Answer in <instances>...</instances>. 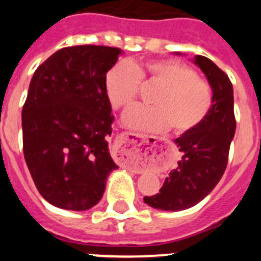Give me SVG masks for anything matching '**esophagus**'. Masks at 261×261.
I'll return each instance as SVG.
<instances>
[{"instance_id": "1", "label": "esophagus", "mask_w": 261, "mask_h": 261, "mask_svg": "<svg viewBox=\"0 0 261 261\" xmlns=\"http://www.w3.org/2000/svg\"><path fill=\"white\" fill-rule=\"evenodd\" d=\"M119 141L121 142H130V141H140V145L141 142L145 141V136L141 135H135V133H123V135L119 137ZM120 163H126L125 159H120Z\"/></svg>"}]
</instances>
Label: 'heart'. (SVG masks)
<instances>
[{
	"instance_id": "heart-1",
	"label": "heart",
	"mask_w": 261,
	"mask_h": 261,
	"mask_svg": "<svg viewBox=\"0 0 261 261\" xmlns=\"http://www.w3.org/2000/svg\"><path fill=\"white\" fill-rule=\"evenodd\" d=\"M140 80L156 85L153 106H135L124 112V126L141 132H165L171 126L176 135L190 132L205 120L213 105V91L195 70L174 60L149 61L142 65L119 62L107 71L105 90L115 108L132 105Z\"/></svg>"
}]
</instances>
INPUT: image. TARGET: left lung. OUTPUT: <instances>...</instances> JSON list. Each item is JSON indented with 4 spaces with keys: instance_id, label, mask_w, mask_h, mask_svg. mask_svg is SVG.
Returning a JSON list of instances; mask_svg holds the SVG:
<instances>
[{
    "instance_id": "left-lung-1",
    "label": "left lung",
    "mask_w": 261,
    "mask_h": 261,
    "mask_svg": "<svg viewBox=\"0 0 261 261\" xmlns=\"http://www.w3.org/2000/svg\"><path fill=\"white\" fill-rule=\"evenodd\" d=\"M176 55L181 56L179 52ZM192 61L211 85L213 105L199 126L175 138L183 156L166 177L159 193L144 197L149 206L159 211H184L204 200L225 172L235 135L234 91L229 77L206 57L197 55Z\"/></svg>"
}]
</instances>
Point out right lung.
I'll return each instance as SVG.
<instances>
[{"mask_svg":"<svg viewBox=\"0 0 261 261\" xmlns=\"http://www.w3.org/2000/svg\"><path fill=\"white\" fill-rule=\"evenodd\" d=\"M121 53L103 45L62 48L32 75L22 110L23 153L39 193L57 208H93L119 168L108 149L114 116L105 78Z\"/></svg>","mask_w":261,"mask_h":261,"instance_id":"right-lung-1","label":"right lung"}]
</instances>
